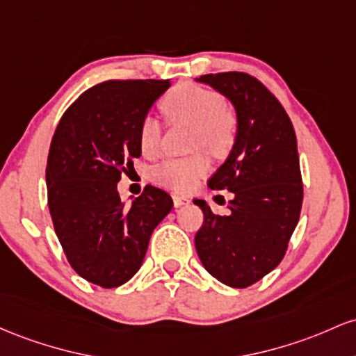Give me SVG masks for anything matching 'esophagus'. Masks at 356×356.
Listing matches in <instances>:
<instances>
[{
  "label": "esophagus",
  "mask_w": 356,
  "mask_h": 356,
  "mask_svg": "<svg viewBox=\"0 0 356 356\" xmlns=\"http://www.w3.org/2000/svg\"><path fill=\"white\" fill-rule=\"evenodd\" d=\"M188 203H190V200L186 198V197H179V195H173L175 209H179V207H183V205H188Z\"/></svg>",
  "instance_id": "obj_1"
}]
</instances>
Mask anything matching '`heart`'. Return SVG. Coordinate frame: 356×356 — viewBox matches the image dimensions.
Returning a JSON list of instances; mask_svg holds the SVG:
<instances>
[{"label":"heart","instance_id":"obj_1","mask_svg":"<svg viewBox=\"0 0 356 356\" xmlns=\"http://www.w3.org/2000/svg\"><path fill=\"white\" fill-rule=\"evenodd\" d=\"M161 109L171 122L188 126L191 149H203L215 158L230 153L237 139V118L225 109V99L209 87L181 83L161 101ZM161 126L154 118L146 115L139 124V147L145 156H154L159 149ZM210 171L205 154L197 153L181 159H166L154 170L153 177L159 185L177 191H191Z\"/></svg>","mask_w":356,"mask_h":356}]
</instances>
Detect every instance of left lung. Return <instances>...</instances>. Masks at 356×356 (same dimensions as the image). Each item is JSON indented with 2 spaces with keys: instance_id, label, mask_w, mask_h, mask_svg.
I'll return each mask as SVG.
<instances>
[{
  "instance_id": "8db88e82",
  "label": "left lung",
  "mask_w": 356,
  "mask_h": 356,
  "mask_svg": "<svg viewBox=\"0 0 356 356\" xmlns=\"http://www.w3.org/2000/svg\"><path fill=\"white\" fill-rule=\"evenodd\" d=\"M198 82L234 104L237 139L229 158L209 179L229 190L230 215H215L195 200L203 225L195 235L200 261L230 287H249L284 257L302 205L296 133L284 107L261 81L243 72L207 74Z\"/></svg>"
}]
</instances>
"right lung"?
Listing matches in <instances>:
<instances>
[{
	"label": "right lung",
	"mask_w": 356,
	"mask_h": 356,
	"mask_svg": "<svg viewBox=\"0 0 356 356\" xmlns=\"http://www.w3.org/2000/svg\"><path fill=\"white\" fill-rule=\"evenodd\" d=\"M170 81H107L90 87L60 119L47 159L49 209L67 261L106 289L141 267L156 225L173 209L147 185L131 205L118 193L126 166L141 156L139 124Z\"/></svg>",
	"instance_id": "1"
}]
</instances>
